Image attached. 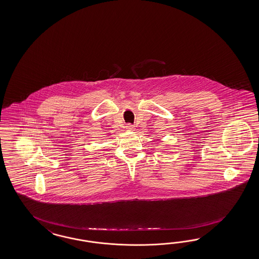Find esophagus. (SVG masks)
Instances as JSON below:
<instances>
[{
	"mask_svg": "<svg viewBox=\"0 0 259 259\" xmlns=\"http://www.w3.org/2000/svg\"><path fill=\"white\" fill-rule=\"evenodd\" d=\"M134 125L133 124H131V123H128V124H126V129L127 130H129V131H132V130H134Z\"/></svg>",
	"mask_w": 259,
	"mask_h": 259,
	"instance_id": "obj_1",
	"label": "esophagus"
}]
</instances>
